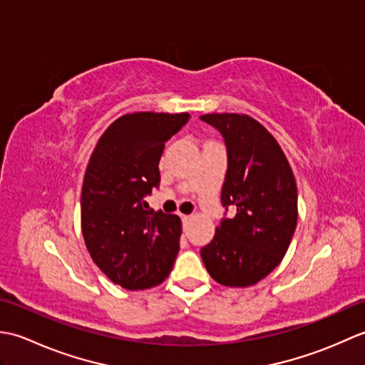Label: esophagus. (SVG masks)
Here are the masks:
<instances>
[{"mask_svg": "<svg viewBox=\"0 0 365 365\" xmlns=\"http://www.w3.org/2000/svg\"><path fill=\"white\" fill-rule=\"evenodd\" d=\"M190 218H191V216H190V215H182V221H183V222H187V221H190Z\"/></svg>", "mask_w": 365, "mask_h": 365, "instance_id": "34e87169", "label": "esophagus"}]
</instances>
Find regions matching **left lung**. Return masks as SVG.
Listing matches in <instances>:
<instances>
[{"label": "left lung", "mask_w": 365, "mask_h": 365, "mask_svg": "<svg viewBox=\"0 0 365 365\" xmlns=\"http://www.w3.org/2000/svg\"><path fill=\"white\" fill-rule=\"evenodd\" d=\"M224 138L227 174L221 202L232 220H222L210 243L200 250L216 282L251 287L267 277L289 250L298 220V191L293 170L274 136L237 113L200 115Z\"/></svg>", "instance_id": "8db88e82"}]
</instances>
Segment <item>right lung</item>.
<instances>
[{
    "mask_svg": "<svg viewBox=\"0 0 365 365\" xmlns=\"http://www.w3.org/2000/svg\"><path fill=\"white\" fill-rule=\"evenodd\" d=\"M188 119V113L125 114L105 130L91 155L81 232L92 260L122 289H150L173 269L182 221L153 212L144 197L160 183L165 143Z\"/></svg>",
    "mask_w": 365,
    "mask_h": 365,
    "instance_id": "1",
    "label": "right lung"
}]
</instances>
